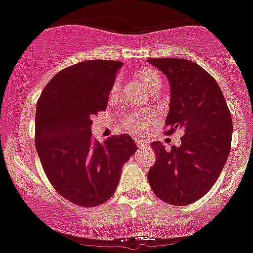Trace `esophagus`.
Wrapping results in <instances>:
<instances>
[{"label": "esophagus", "instance_id": "obj_1", "mask_svg": "<svg viewBox=\"0 0 253 253\" xmlns=\"http://www.w3.org/2000/svg\"><path fill=\"white\" fill-rule=\"evenodd\" d=\"M135 143H136V146H138L139 148H140V147H146L147 146V143L143 142V140H140V139H136V140H135Z\"/></svg>", "mask_w": 253, "mask_h": 253}]
</instances>
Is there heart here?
Wrapping results in <instances>:
<instances>
[{"mask_svg":"<svg viewBox=\"0 0 253 253\" xmlns=\"http://www.w3.org/2000/svg\"><path fill=\"white\" fill-rule=\"evenodd\" d=\"M135 79L139 84L147 87L151 93H156L162 86V77L152 68H140L138 72L135 73ZM119 90V83L117 81L113 87H111V95L114 97ZM156 122V114L154 111L144 110V111H135L131 114L126 115L123 118V126L128 128L130 131H134L136 134H143L152 123Z\"/></svg>","mask_w":253,"mask_h":253,"instance_id":"b5f03b06","label":"heart"}]
</instances>
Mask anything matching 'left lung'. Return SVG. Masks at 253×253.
I'll return each mask as SVG.
<instances>
[{"label":"left lung","instance_id":"left-lung-1","mask_svg":"<svg viewBox=\"0 0 253 253\" xmlns=\"http://www.w3.org/2000/svg\"><path fill=\"white\" fill-rule=\"evenodd\" d=\"M169 80L170 102L167 134L181 128L180 147L167 151L152 142L156 162L147 174L158 198L185 206L200 200L218 180L230 154L232 119L215 79L185 59H148Z\"/></svg>","mask_w":253,"mask_h":253}]
</instances>
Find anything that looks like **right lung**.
Segmentation results:
<instances>
[{
  "label": "right lung",
  "mask_w": 253,
  "mask_h": 253,
  "mask_svg": "<svg viewBox=\"0 0 253 253\" xmlns=\"http://www.w3.org/2000/svg\"><path fill=\"white\" fill-rule=\"evenodd\" d=\"M122 61L86 60L61 69L42 91L35 147L52 186L65 200L93 208L113 197L123 164L136 152L130 135L103 143L91 136V117L106 110Z\"/></svg>",
  "instance_id": "add662e5"
}]
</instances>
